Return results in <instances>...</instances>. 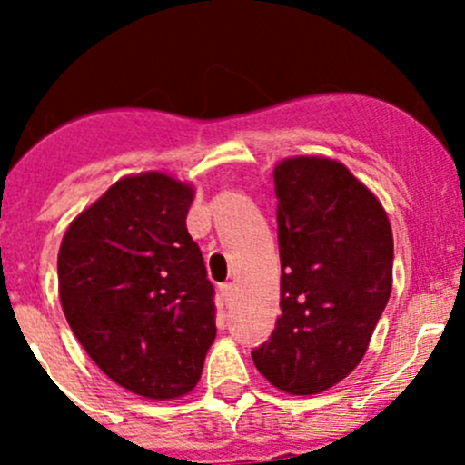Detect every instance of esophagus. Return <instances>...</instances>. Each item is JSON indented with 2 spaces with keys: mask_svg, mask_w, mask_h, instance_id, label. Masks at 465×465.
I'll return each instance as SVG.
<instances>
[{
  "mask_svg": "<svg viewBox=\"0 0 465 465\" xmlns=\"http://www.w3.org/2000/svg\"><path fill=\"white\" fill-rule=\"evenodd\" d=\"M220 290H223V297L227 303H232L233 299H236V283H232V281L224 285H220Z\"/></svg>",
  "mask_w": 465,
  "mask_h": 465,
  "instance_id": "esophagus-1",
  "label": "esophagus"
}]
</instances>
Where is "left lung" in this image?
Returning a JSON list of instances; mask_svg holds the SVG:
<instances>
[{"label":"left lung","mask_w":465,"mask_h":465,"mask_svg":"<svg viewBox=\"0 0 465 465\" xmlns=\"http://www.w3.org/2000/svg\"><path fill=\"white\" fill-rule=\"evenodd\" d=\"M274 191L281 317L252 360L281 391L312 396L367 353L391 294V224L376 195L335 159H283Z\"/></svg>","instance_id":"obj_1"}]
</instances>
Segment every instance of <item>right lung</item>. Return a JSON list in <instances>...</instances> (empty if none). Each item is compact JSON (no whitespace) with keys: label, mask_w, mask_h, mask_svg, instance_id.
Instances as JSON below:
<instances>
[{"label":"right lung","mask_w":465,"mask_h":465,"mask_svg":"<svg viewBox=\"0 0 465 465\" xmlns=\"http://www.w3.org/2000/svg\"><path fill=\"white\" fill-rule=\"evenodd\" d=\"M193 186L166 173L112 184L63 238L64 317L107 378L153 401L189 393L215 340L213 285L186 232Z\"/></svg>","instance_id":"1"}]
</instances>
